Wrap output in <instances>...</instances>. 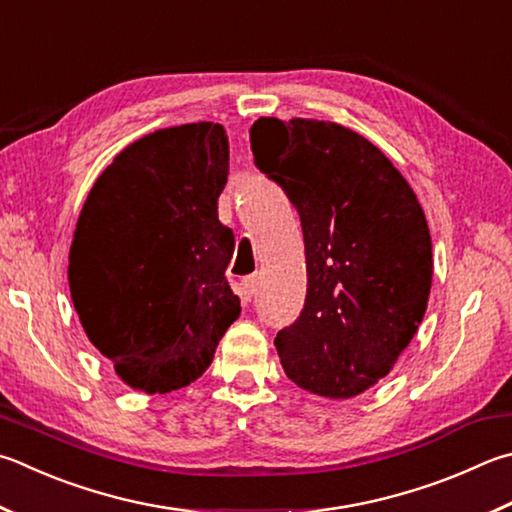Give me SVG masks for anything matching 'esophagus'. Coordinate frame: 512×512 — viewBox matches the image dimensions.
Returning a JSON list of instances; mask_svg holds the SVG:
<instances>
[{
	"label": "esophagus",
	"instance_id": "34e87169",
	"mask_svg": "<svg viewBox=\"0 0 512 512\" xmlns=\"http://www.w3.org/2000/svg\"><path fill=\"white\" fill-rule=\"evenodd\" d=\"M255 291H257V277L255 275L244 277V280H241V293H244L246 300H250V297L255 295Z\"/></svg>",
	"mask_w": 512,
	"mask_h": 512
}]
</instances>
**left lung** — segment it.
<instances>
[{"mask_svg":"<svg viewBox=\"0 0 512 512\" xmlns=\"http://www.w3.org/2000/svg\"><path fill=\"white\" fill-rule=\"evenodd\" d=\"M250 147L304 232V309L275 338L286 376L333 401L367 392L394 369L430 300L421 203L374 143L331 120L259 118Z\"/></svg>","mask_w":512,"mask_h":512,"instance_id":"left-lung-1","label":"left lung"}]
</instances>
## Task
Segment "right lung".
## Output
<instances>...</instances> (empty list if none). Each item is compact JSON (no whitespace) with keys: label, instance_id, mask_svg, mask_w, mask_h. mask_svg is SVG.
<instances>
[{"label":"right lung","instance_id":"add662e5","mask_svg":"<svg viewBox=\"0 0 512 512\" xmlns=\"http://www.w3.org/2000/svg\"><path fill=\"white\" fill-rule=\"evenodd\" d=\"M228 161L224 125L156 129L114 156L80 210L71 300L91 345L132 389L194 383L239 318L226 282L235 237L217 215Z\"/></svg>","mask_w":512,"mask_h":512}]
</instances>
